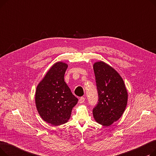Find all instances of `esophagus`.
Here are the masks:
<instances>
[{"mask_svg":"<svg viewBox=\"0 0 156 156\" xmlns=\"http://www.w3.org/2000/svg\"><path fill=\"white\" fill-rule=\"evenodd\" d=\"M85 101V99L84 97H80V99H79V103H80V104H82L83 102H84V101Z\"/></svg>","mask_w":156,"mask_h":156,"instance_id":"obj_1","label":"esophagus"}]
</instances>
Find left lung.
<instances>
[{
	"instance_id": "1",
	"label": "left lung",
	"mask_w": 156,
	"mask_h": 156,
	"mask_svg": "<svg viewBox=\"0 0 156 156\" xmlns=\"http://www.w3.org/2000/svg\"><path fill=\"white\" fill-rule=\"evenodd\" d=\"M98 104L93 109L96 122L109 126L123 114L128 102V92L124 81L111 66L103 61L94 64Z\"/></svg>"
}]
</instances>
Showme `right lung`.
<instances>
[{
  "label": "right lung",
  "instance_id": "1",
  "mask_svg": "<svg viewBox=\"0 0 156 156\" xmlns=\"http://www.w3.org/2000/svg\"><path fill=\"white\" fill-rule=\"evenodd\" d=\"M68 66L62 62L55 63L37 87L35 104L38 114L53 126L67 122L78 101L64 81Z\"/></svg>",
  "mask_w": 156,
  "mask_h": 156
}]
</instances>
